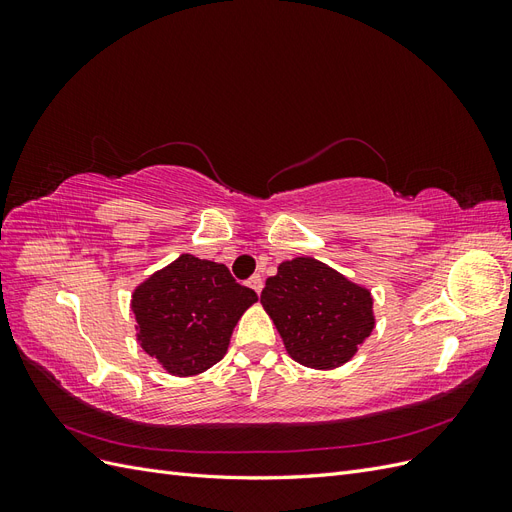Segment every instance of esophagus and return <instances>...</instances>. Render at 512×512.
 Instances as JSON below:
<instances>
[{
    "label": "esophagus",
    "instance_id": "esophagus-1",
    "mask_svg": "<svg viewBox=\"0 0 512 512\" xmlns=\"http://www.w3.org/2000/svg\"><path fill=\"white\" fill-rule=\"evenodd\" d=\"M247 286H250L256 294H260V290H262V286H265V282H262L260 275H252L250 282H247Z\"/></svg>",
    "mask_w": 512,
    "mask_h": 512
}]
</instances>
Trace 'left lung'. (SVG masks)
<instances>
[{
	"mask_svg": "<svg viewBox=\"0 0 512 512\" xmlns=\"http://www.w3.org/2000/svg\"><path fill=\"white\" fill-rule=\"evenodd\" d=\"M260 303L288 354L312 369L348 363L376 327L371 292L309 256L282 262Z\"/></svg>",
	"mask_w": 512,
	"mask_h": 512,
	"instance_id": "8db88e82",
	"label": "left lung"
}]
</instances>
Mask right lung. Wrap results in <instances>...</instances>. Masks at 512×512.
Listing matches in <instances>:
<instances>
[{"label": "right lung", "mask_w": 512, "mask_h": 512, "mask_svg": "<svg viewBox=\"0 0 512 512\" xmlns=\"http://www.w3.org/2000/svg\"><path fill=\"white\" fill-rule=\"evenodd\" d=\"M256 301L220 262L181 254L136 286V339L168 374H203L222 361L232 329Z\"/></svg>", "instance_id": "add662e5"}]
</instances>
